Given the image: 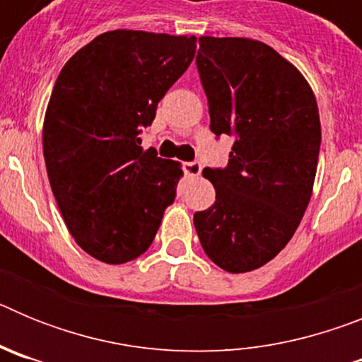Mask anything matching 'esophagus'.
Returning a JSON list of instances; mask_svg holds the SVG:
<instances>
[{"label": "esophagus", "mask_w": 362, "mask_h": 362, "mask_svg": "<svg viewBox=\"0 0 362 362\" xmlns=\"http://www.w3.org/2000/svg\"><path fill=\"white\" fill-rule=\"evenodd\" d=\"M183 172L187 175H199L201 172V163L199 161H185L183 163Z\"/></svg>", "instance_id": "34e87169"}]
</instances>
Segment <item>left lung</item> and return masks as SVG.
Returning a JSON list of instances; mask_svg holds the SVG:
<instances>
[{"label":"left lung","mask_w":362,"mask_h":362,"mask_svg":"<svg viewBox=\"0 0 362 362\" xmlns=\"http://www.w3.org/2000/svg\"><path fill=\"white\" fill-rule=\"evenodd\" d=\"M196 65L210 130L233 145L228 165L203 170L216 201L194 225L204 254L243 274L276 257L305 216L321 148L317 103L299 70L261 41L203 36Z\"/></svg>","instance_id":"obj_1"}]
</instances>
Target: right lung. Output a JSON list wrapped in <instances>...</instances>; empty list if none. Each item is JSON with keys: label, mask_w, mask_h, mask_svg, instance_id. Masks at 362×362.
<instances>
[{"label": "right lung", "mask_w": 362, "mask_h": 362, "mask_svg": "<svg viewBox=\"0 0 362 362\" xmlns=\"http://www.w3.org/2000/svg\"><path fill=\"white\" fill-rule=\"evenodd\" d=\"M194 54V36L112 30L57 76L45 114V165L66 228L98 261L123 264L145 254L174 203L183 172L143 150L139 136Z\"/></svg>", "instance_id": "add662e5"}]
</instances>
